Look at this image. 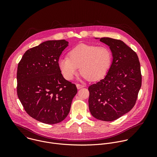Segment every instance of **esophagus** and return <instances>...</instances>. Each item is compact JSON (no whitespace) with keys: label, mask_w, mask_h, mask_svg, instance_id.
I'll return each mask as SVG.
<instances>
[{"label":"esophagus","mask_w":157,"mask_h":157,"mask_svg":"<svg viewBox=\"0 0 157 157\" xmlns=\"http://www.w3.org/2000/svg\"><path fill=\"white\" fill-rule=\"evenodd\" d=\"M76 87H77L78 89H81V88L84 87V86L83 85H81V84H76Z\"/></svg>","instance_id":"34e87169"}]
</instances>
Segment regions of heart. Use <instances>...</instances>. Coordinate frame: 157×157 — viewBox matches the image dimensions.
<instances>
[{
    "label": "heart",
    "instance_id": "b5f03b06",
    "mask_svg": "<svg viewBox=\"0 0 157 157\" xmlns=\"http://www.w3.org/2000/svg\"><path fill=\"white\" fill-rule=\"evenodd\" d=\"M68 57L58 61L59 70L68 81L72 80L79 70L84 79L92 81L102 79L107 73L111 64L110 50L104 46L80 44L71 49Z\"/></svg>",
    "mask_w": 157,
    "mask_h": 157
}]
</instances>
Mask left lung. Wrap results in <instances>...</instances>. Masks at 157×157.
Masks as SVG:
<instances>
[{"label": "left lung", "instance_id": "left-lung-1", "mask_svg": "<svg viewBox=\"0 0 157 157\" xmlns=\"http://www.w3.org/2000/svg\"><path fill=\"white\" fill-rule=\"evenodd\" d=\"M109 47L113 61L105 78L88 87L91 115L102 121H113L134 106L142 85L140 64L136 53L122 41L95 38Z\"/></svg>", "mask_w": 157, "mask_h": 157}]
</instances>
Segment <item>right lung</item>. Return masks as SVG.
Wrapping results in <instances>:
<instances>
[{
	"label": "right lung",
	"mask_w": 157,
	"mask_h": 157,
	"mask_svg": "<svg viewBox=\"0 0 157 157\" xmlns=\"http://www.w3.org/2000/svg\"><path fill=\"white\" fill-rule=\"evenodd\" d=\"M68 43L65 40L44 41L28 50L18 64V99L30 116L47 124H58L67 117L78 92L58 66Z\"/></svg>",
	"instance_id": "1"
}]
</instances>
